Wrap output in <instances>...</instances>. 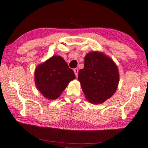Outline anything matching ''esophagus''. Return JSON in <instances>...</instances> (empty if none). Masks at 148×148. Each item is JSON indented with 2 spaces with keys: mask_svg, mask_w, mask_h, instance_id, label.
I'll list each match as a JSON object with an SVG mask.
<instances>
[{
  "mask_svg": "<svg viewBox=\"0 0 148 148\" xmlns=\"http://www.w3.org/2000/svg\"><path fill=\"white\" fill-rule=\"evenodd\" d=\"M73 71H74V73L76 77H77L78 75V71H79V69H77V68H75V69H73Z\"/></svg>",
  "mask_w": 148,
  "mask_h": 148,
  "instance_id": "obj_1",
  "label": "esophagus"
}]
</instances>
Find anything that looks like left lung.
<instances>
[{
	"label": "left lung",
	"mask_w": 148,
	"mask_h": 148,
	"mask_svg": "<svg viewBox=\"0 0 148 148\" xmlns=\"http://www.w3.org/2000/svg\"><path fill=\"white\" fill-rule=\"evenodd\" d=\"M78 79L86 99L93 104H100L116 91L119 70L108 55L99 51H91L85 55L84 68L79 70Z\"/></svg>",
	"instance_id": "8db88e82"
}]
</instances>
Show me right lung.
Returning <instances> with one entry per match:
<instances>
[{
    "label": "right lung",
    "instance_id": "obj_1",
    "mask_svg": "<svg viewBox=\"0 0 148 148\" xmlns=\"http://www.w3.org/2000/svg\"><path fill=\"white\" fill-rule=\"evenodd\" d=\"M75 79L63 57L53 55L35 70V83L37 89L47 99L55 100L66 89L70 81Z\"/></svg>",
    "mask_w": 148,
    "mask_h": 148
}]
</instances>
